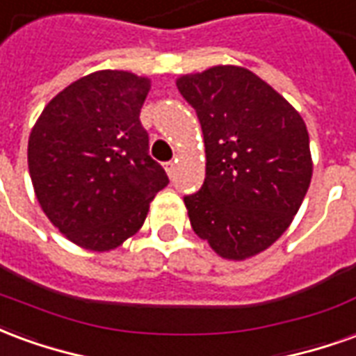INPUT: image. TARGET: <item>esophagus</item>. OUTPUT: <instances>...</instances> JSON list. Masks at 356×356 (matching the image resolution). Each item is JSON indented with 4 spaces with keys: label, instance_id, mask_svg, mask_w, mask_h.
I'll list each match as a JSON object with an SVG mask.
<instances>
[{
    "label": "esophagus",
    "instance_id": "esophagus-1",
    "mask_svg": "<svg viewBox=\"0 0 356 356\" xmlns=\"http://www.w3.org/2000/svg\"><path fill=\"white\" fill-rule=\"evenodd\" d=\"M163 168H165V171H168V175H173V171H175V162H165L163 163Z\"/></svg>",
    "mask_w": 356,
    "mask_h": 356
}]
</instances>
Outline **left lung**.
I'll return each instance as SVG.
<instances>
[{"label": "left lung", "mask_w": 356, "mask_h": 356, "mask_svg": "<svg viewBox=\"0 0 356 356\" xmlns=\"http://www.w3.org/2000/svg\"><path fill=\"white\" fill-rule=\"evenodd\" d=\"M196 110L206 179L185 196L194 232L225 259L254 257L282 236L313 177L303 118L242 66H213L177 78Z\"/></svg>", "instance_id": "left-lung-1"}]
</instances>
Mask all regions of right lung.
Listing matches in <instances>:
<instances>
[{
  "mask_svg": "<svg viewBox=\"0 0 356 356\" xmlns=\"http://www.w3.org/2000/svg\"><path fill=\"white\" fill-rule=\"evenodd\" d=\"M148 91V78L99 70L53 97L30 133L28 170L43 213L91 252L133 236L170 183L139 120Z\"/></svg>",
  "mask_w": 356,
  "mask_h": 356,
  "instance_id": "1",
  "label": "right lung"
}]
</instances>
